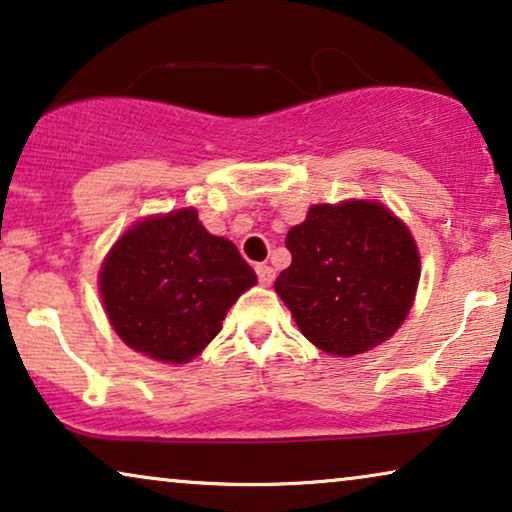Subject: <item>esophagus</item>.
<instances>
[{"instance_id":"obj_1","label":"esophagus","mask_w":512,"mask_h":512,"mask_svg":"<svg viewBox=\"0 0 512 512\" xmlns=\"http://www.w3.org/2000/svg\"><path fill=\"white\" fill-rule=\"evenodd\" d=\"M255 273H257L259 283H262V285H271L273 278H276V271H273L269 264H257L255 266Z\"/></svg>"}]
</instances>
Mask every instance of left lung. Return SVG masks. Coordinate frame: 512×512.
<instances>
[{
	"mask_svg": "<svg viewBox=\"0 0 512 512\" xmlns=\"http://www.w3.org/2000/svg\"><path fill=\"white\" fill-rule=\"evenodd\" d=\"M278 297L308 341L336 357L376 348L401 327L420 283L408 227L378 201L311 206L285 239Z\"/></svg>",
	"mask_w": 512,
	"mask_h": 512,
	"instance_id": "1",
	"label": "left lung"
}]
</instances>
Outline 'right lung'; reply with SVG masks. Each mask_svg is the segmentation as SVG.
<instances>
[{
    "instance_id": "1",
    "label": "right lung",
    "mask_w": 512,
    "mask_h": 512,
    "mask_svg": "<svg viewBox=\"0 0 512 512\" xmlns=\"http://www.w3.org/2000/svg\"><path fill=\"white\" fill-rule=\"evenodd\" d=\"M255 283L234 243L208 234L194 208L139 220L115 241L99 271L115 334L167 364L197 357Z\"/></svg>"
}]
</instances>
